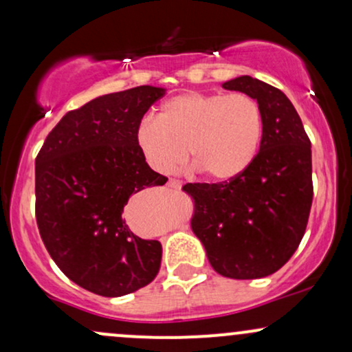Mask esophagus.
Returning <instances> with one entry per match:
<instances>
[{"instance_id":"1","label":"esophagus","mask_w":352,"mask_h":352,"mask_svg":"<svg viewBox=\"0 0 352 352\" xmlns=\"http://www.w3.org/2000/svg\"><path fill=\"white\" fill-rule=\"evenodd\" d=\"M168 185H170V187H173V188H179V187H182V182L177 180V179H170V180H168Z\"/></svg>"}]
</instances>
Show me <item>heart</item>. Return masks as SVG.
Returning <instances> with one entry per match:
<instances>
[{"label":"heart","mask_w":352,"mask_h":352,"mask_svg":"<svg viewBox=\"0 0 352 352\" xmlns=\"http://www.w3.org/2000/svg\"><path fill=\"white\" fill-rule=\"evenodd\" d=\"M263 137V112L245 92H184L165 100L155 119H144L135 144L155 172L190 159L213 182H228L252 165Z\"/></svg>","instance_id":"obj_1"}]
</instances>
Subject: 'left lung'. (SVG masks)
I'll return each mask as SVG.
<instances>
[{"mask_svg": "<svg viewBox=\"0 0 352 352\" xmlns=\"http://www.w3.org/2000/svg\"><path fill=\"white\" fill-rule=\"evenodd\" d=\"M223 87L260 104V151L236 179L184 190L195 200L192 230L213 270L233 280H256L278 272L305 236L313 204L311 140L280 89L250 76Z\"/></svg>", "mask_w": 352, "mask_h": 352, "instance_id": "obj_1", "label": "left lung"}]
</instances>
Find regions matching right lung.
<instances>
[{"label":"right lung","instance_id":"add662e5","mask_svg":"<svg viewBox=\"0 0 352 352\" xmlns=\"http://www.w3.org/2000/svg\"><path fill=\"white\" fill-rule=\"evenodd\" d=\"M164 89L139 86L69 111L36 157V223L58 268L87 292L116 298L153 281L162 245L124 220L134 193L164 185L137 148L135 131Z\"/></svg>","mask_w":352,"mask_h":352}]
</instances>
